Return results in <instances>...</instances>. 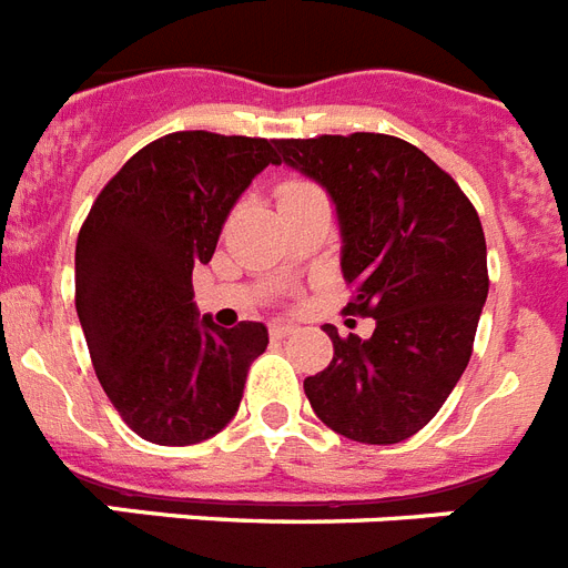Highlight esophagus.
Masks as SVG:
<instances>
[{"mask_svg":"<svg viewBox=\"0 0 568 568\" xmlns=\"http://www.w3.org/2000/svg\"><path fill=\"white\" fill-rule=\"evenodd\" d=\"M268 332H271V337H288L297 332V326H294V323H285V321H274L268 326Z\"/></svg>","mask_w":568,"mask_h":568,"instance_id":"obj_1","label":"esophagus"}]
</instances>
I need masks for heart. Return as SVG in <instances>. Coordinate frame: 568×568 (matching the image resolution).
Here are the masks:
<instances>
[{"label": "heart", "mask_w": 568, "mask_h": 568, "mask_svg": "<svg viewBox=\"0 0 568 568\" xmlns=\"http://www.w3.org/2000/svg\"><path fill=\"white\" fill-rule=\"evenodd\" d=\"M306 190H314L306 181H285L283 187H280V202H283V199H292V195L306 193Z\"/></svg>", "instance_id": "obj_1"}]
</instances>
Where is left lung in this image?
Wrapping results in <instances>:
<instances>
[{"instance_id": "8db88e82", "label": "left lung", "mask_w": 568, "mask_h": 568, "mask_svg": "<svg viewBox=\"0 0 568 568\" xmlns=\"http://www.w3.org/2000/svg\"><path fill=\"white\" fill-rule=\"evenodd\" d=\"M288 164L332 195L343 312L373 317V337L323 326L335 355L303 381L326 427L364 445H395L436 416L474 352L488 297L479 213L450 175L402 138L378 132L274 141Z\"/></svg>"}]
</instances>
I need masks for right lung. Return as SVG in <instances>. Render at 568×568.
<instances>
[{
  "instance_id": "add662e5",
  "label": "right lung",
  "mask_w": 568,
  "mask_h": 568,
  "mask_svg": "<svg viewBox=\"0 0 568 568\" xmlns=\"http://www.w3.org/2000/svg\"><path fill=\"white\" fill-rule=\"evenodd\" d=\"M276 152L265 138L173 132L138 150L94 199L74 251V303L100 387L152 445H195L240 409L268 328L199 317L207 265L233 204Z\"/></svg>"
}]
</instances>
